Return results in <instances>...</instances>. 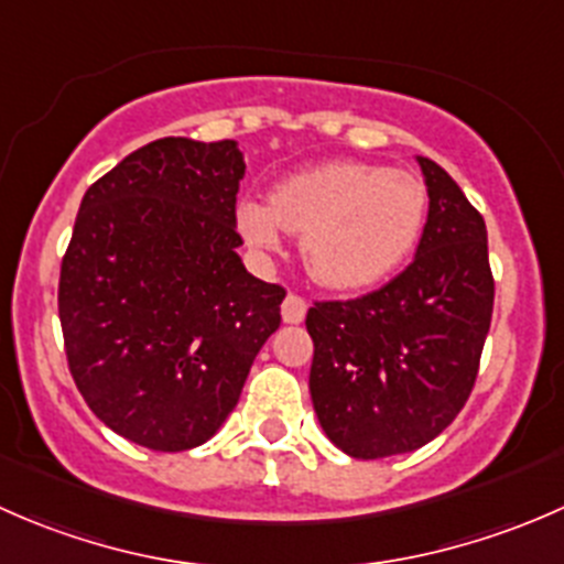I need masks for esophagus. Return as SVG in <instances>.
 I'll use <instances>...</instances> for the list:
<instances>
[{"label":"esophagus","instance_id":"esophagus-1","mask_svg":"<svg viewBox=\"0 0 564 564\" xmlns=\"http://www.w3.org/2000/svg\"><path fill=\"white\" fill-rule=\"evenodd\" d=\"M305 311H308V303H305L300 294H286L281 305V316L286 324H300L305 318Z\"/></svg>","mask_w":564,"mask_h":564}]
</instances>
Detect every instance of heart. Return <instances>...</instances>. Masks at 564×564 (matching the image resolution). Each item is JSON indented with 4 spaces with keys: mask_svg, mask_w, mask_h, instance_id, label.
I'll use <instances>...</instances> for the list:
<instances>
[{
    "mask_svg": "<svg viewBox=\"0 0 564 564\" xmlns=\"http://www.w3.org/2000/svg\"><path fill=\"white\" fill-rule=\"evenodd\" d=\"M425 215L429 191L417 174L335 161L286 176L270 198H240L235 218L242 240L261 253L278 250L283 231L297 235L308 275L349 292L403 264Z\"/></svg>",
    "mask_w": 564,
    "mask_h": 564,
    "instance_id": "heart-1",
    "label": "heart"
}]
</instances>
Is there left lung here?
Returning <instances> with one entry per match:
<instances>
[{"label": "left lung", "instance_id": "obj_1", "mask_svg": "<svg viewBox=\"0 0 564 564\" xmlns=\"http://www.w3.org/2000/svg\"><path fill=\"white\" fill-rule=\"evenodd\" d=\"M429 220L414 261L371 294L314 303L311 398L351 458L412 453L442 434L475 388L491 327L486 220L451 174L417 158Z\"/></svg>", "mask_w": 564, "mask_h": 564}]
</instances>
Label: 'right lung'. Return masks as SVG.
Listing matches in <instances>:
<instances>
[{"mask_svg":"<svg viewBox=\"0 0 564 564\" xmlns=\"http://www.w3.org/2000/svg\"><path fill=\"white\" fill-rule=\"evenodd\" d=\"M237 141L158 139L84 193L59 272L73 382L141 447L204 445L281 324L283 286L237 256Z\"/></svg>","mask_w":564,"mask_h":564,"instance_id":"right-lung-1","label":"right lung"}]
</instances>
